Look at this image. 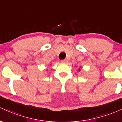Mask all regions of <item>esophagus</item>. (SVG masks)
<instances>
[{"label": "esophagus", "instance_id": "34e87169", "mask_svg": "<svg viewBox=\"0 0 122 122\" xmlns=\"http://www.w3.org/2000/svg\"><path fill=\"white\" fill-rule=\"evenodd\" d=\"M61 63H66L67 62V61L66 59H64V60H62V61H61Z\"/></svg>", "mask_w": 122, "mask_h": 122}]
</instances>
